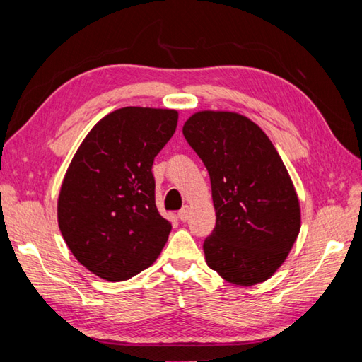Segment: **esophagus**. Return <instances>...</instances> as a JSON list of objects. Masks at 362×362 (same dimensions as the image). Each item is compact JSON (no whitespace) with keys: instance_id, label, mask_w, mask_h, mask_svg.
<instances>
[{"instance_id":"esophagus-1","label":"esophagus","mask_w":362,"mask_h":362,"mask_svg":"<svg viewBox=\"0 0 362 362\" xmlns=\"http://www.w3.org/2000/svg\"><path fill=\"white\" fill-rule=\"evenodd\" d=\"M188 216H189V214H188V205H183L182 210L179 211V218H180V221L185 222V221H188Z\"/></svg>"}]
</instances>
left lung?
Here are the masks:
<instances>
[{
	"instance_id": "obj_1",
	"label": "left lung",
	"mask_w": 362,
	"mask_h": 362,
	"mask_svg": "<svg viewBox=\"0 0 362 362\" xmlns=\"http://www.w3.org/2000/svg\"><path fill=\"white\" fill-rule=\"evenodd\" d=\"M183 135L210 174L216 227L206 264L228 283L252 286L275 274L300 232L294 183L269 136L235 112H197Z\"/></svg>"
}]
</instances>
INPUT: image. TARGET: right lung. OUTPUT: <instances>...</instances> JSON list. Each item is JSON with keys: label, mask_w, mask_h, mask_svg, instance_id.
<instances>
[{"label": "right lung", "mask_w": 362, "mask_h": 362, "mask_svg": "<svg viewBox=\"0 0 362 362\" xmlns=\"http://www.w3.org/2000/svg\"><path fill=\"white\" fill-rule=\"evenodd\" d=\"M171 109L122 107L83 138L64 177L57 221L76 259L107 281L148 269L171 222L156 205L153 158L175 132Z\"/></svg>", "instance_id": "1"}]
</instances>
